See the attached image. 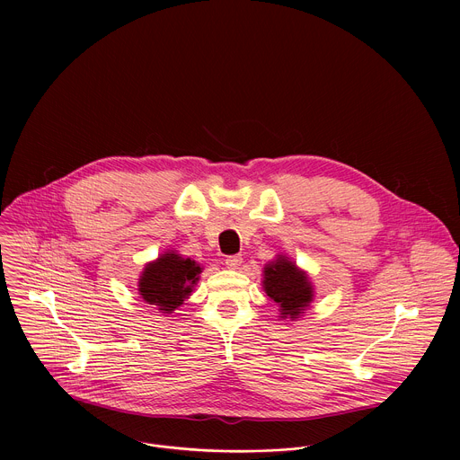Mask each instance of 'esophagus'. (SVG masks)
Instances as JSON below:
<instances>
[{"instance_id":"esophagus-1","label":"esophagus","mask_w":460,"mask_h":460,"mask_svg":"<svg viewBox=\"0 0 460 460\" xmlns=\"http://www.w3.org/2000/svg\"><path fill=\"white\" fill-rule=\"evenodd\" d=\"M225 263L228 269H239V265L243 263V257L241 255H228L225 259Z\"/></svg>"}]
</instances>
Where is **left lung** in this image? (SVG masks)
Segmentation results:
<instances>
[{"instance_id": "8db88e82", "label": "left lung", "mask_w": 460, "mask_h": 460, "mask_svg": "<svg viewBox=\"0 0 460 460\" xmlns=\"http://www.w3.org/2000/svg\"><path fill=\"white\" fill-rule=\"evenodd\" d=\"M263 290L278 303L281 319L296 321L314 301V287L308 274L288 261V257L278 255L276 261L263 267Z\"/></svg>"}]
</instances>
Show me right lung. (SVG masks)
I'll list each match as a JSON object with an SVG mask.
<instances>
[{
	"instance_id": "obj_1",
	"label": "right lung",
	"mask_w": 460,
	"mask_h": 460,
	"mask_svg": "<svg viewBox=\"0 0 460 460\" xmlns=\"http://www.w3.org/2000/svg\"><path fill=\"white\" fill-rule=\"evenodd\" d=\"M201 267L175 252H166L157 261L145 265L137 290L143 301L155 305L163 314H172L193 292Z\"/></svg>"
}]
</instances>
